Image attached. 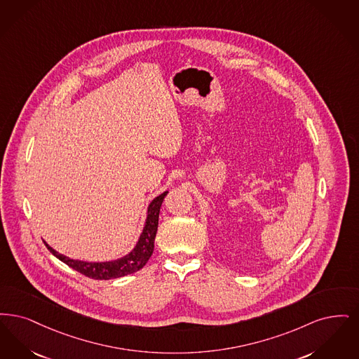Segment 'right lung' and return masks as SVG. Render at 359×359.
<instances>
[{
  "label": "right lung",
  "instance_id": "add662e5",
  "mask_svg": "<svg viewBox=\"0 0 359 359\" xmlns=\"http://www.w3.org/2000/svg\"><path fill=\"white\" fill-rule=\"evenodd\" d=\"M166 194H168V191L162 193L161 196H158L153 200V203H150L144 229L140 234V241H138L135 250L119 260L109 262V263L76 262V260L68 259L60 253H57L56 250H52L47 243H44V244L49 252L53 256H56L59 260H62V263H65L72 269L78 271L81 275L95 279V280H109V279H116V278H122L126 275L134 273V272L140 271V268H143L153 255L154 240H156V229H158L159 209H161V205L163 203V198L166 197Z\"/></svg>",
  "mask_w": 359,
  "mask_h": 359
}]
</instances>
